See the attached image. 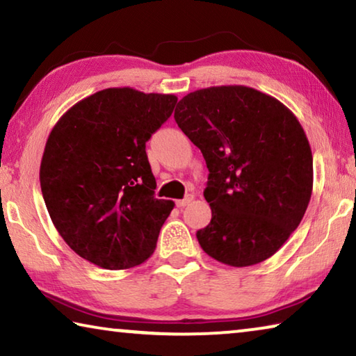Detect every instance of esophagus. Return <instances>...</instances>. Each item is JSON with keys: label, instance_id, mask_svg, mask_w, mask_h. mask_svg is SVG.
I'll return each instance as SVG.
<instances>
[{"label": "esophagus", "instance_id": "34e87169", "mask_svg": "<svg viewBox=\"0 0 356 356\" xmlns=\"http://www.w3.org/2000/svg\"><path fill=\"white\" fill-rule=\"evenodd\" d=\"M193 201V197L191 196H188V197H185V200H179V201H176V206L179 207V209H184V207H186V206H190V202Z\"/></svg>", "mask_w": 356, "mask_h": 356}]
</instances>
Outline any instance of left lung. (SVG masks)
<instances>
[{
	"label": "left lung",
	"mask_w": 356,
	"mask_h": 356,
	"mask_svg": "<svg viewBox=\"0 0 356 356\" xmlns=\"http://www.w3.org/2000/svg\"><path fill=\"white\" fill-rule=\"evenodd\" d=\"M174 119L209 168L212 220L196 232L201 248L231 267L272 257L312 193V152L298 119L278 99L238 84L186 94Z\"/></svg>",
	"instance_id": "1"
}]
</instances>
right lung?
<instances>
[{
    "mask_svg": "<svg viewBox=\"0 0 356 356\" xmlns=\"http://www.w3.org/2000/svg\"><path fill=\"white\" fill-rule=\"evenodd\" d=\"M176 104L174 94L108 88L69 108L51 129L40 188L59 236L80 257L125 270L152 256L174 202L154 196L146 141Z\"/></svg>",
    "mask_w": 356,
    "mask_h": 356,
    "instance_id": "obj_1",
    "label": "right lung"
}]
</instances>
